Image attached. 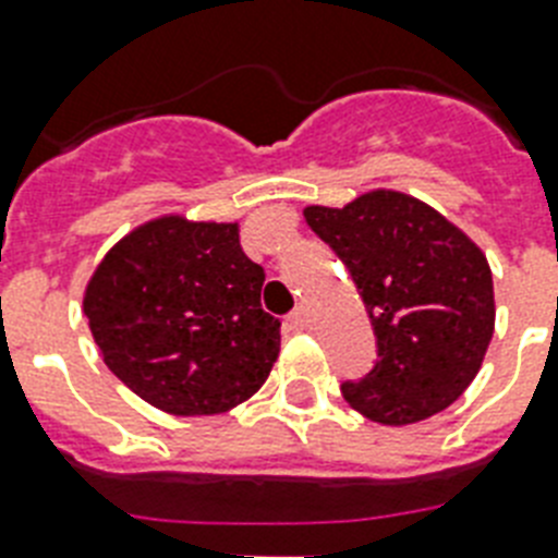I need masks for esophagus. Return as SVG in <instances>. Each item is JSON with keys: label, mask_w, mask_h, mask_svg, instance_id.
<instances>
[{"label": "esophagus", "mask_w": 558, "mask_h": 558, "mask_svg": "<svg viewBox=\"0 0 558 558\" xmlns=\"http://www.w3.org/2000/svg\"><path fill=\"white\" fill-rule=\"evenodd\" d=\"M310 324H312V315L306 306H298V310L289 315V326H292V329H306Z\"/></svg>", "instance_id": "1"}]
</instances>
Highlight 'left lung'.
Instances as JSON below:
<instances>
[{
  "mask_svg": "<svg viewBox=\"0 0 558 558\" xmlns=\"http://www.w3.org/2000/svg\"><path fill=\"white\" fill-rule=\"evenodd\" d=\"M306 223L350 269L373 320L378 361L341 392L378 424H412L470 387L493 338V275L482 248L427 203L369 192Z\"/></svg>",
  "mask_w": 558,
  "mask_h": 558,
  "instance_id": "obj_1",
  "label": "left lung"
}]
</instances>
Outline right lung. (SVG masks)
<instances>
[{"label": "right lung", "instance_id": "right-lung-1", "mask_svg": "<svg viewBox=\"0 0 558 558\" xmlns=\"http://www.w3.org/2000/svg\"><path fill=\"white\" fill-rule=\"evenodd\" d=\"M264 266L234 223L160 217L122 238L85 289L102 361L171 415H217L264 387L280 320L260 306Z\"/></svg>", "mask_w": 558, "mask_h": 558}]
</instances>
